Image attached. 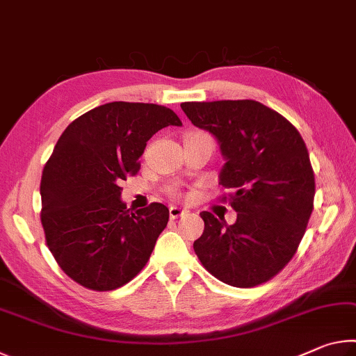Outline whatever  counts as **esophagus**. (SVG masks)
Segmentation results:
<instances>
[{
	"mask_svg": "<svg viewBox=\"0 0 356 356\" xmlns=\"http://www.w3.org/2000/svg\"><path fill=\"white\" fill-rule=\"evenodd\" d=\"M186 213V210H184V209H180V207H177V206H171L170 207V216L172 220H176V218H179V216H182V215H185Z\"/></svg>",
	"mask_w": 356,
	"mask_h": 356,
	"instance_id": "esophagus-1",
	"label": "esophagus"
}]
</instances>
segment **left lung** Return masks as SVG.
I'll return each instance as SVG.
<instances>
[{
    "label": "left lung",
    "mask_w": 356,
    "mask_h": 356,
    "mask_svg": "<svg viewBox=\"0 0 356 356\" xmlns=\"http://www.w3.org/2000/svg\"><path fill=\"white\" fill-rule=\"evenodd\" d=\"M180 106L193 125L218 141L226 160L220 184L234 191L229 204L237 212L234 225L201 212L204 232L193 243L196 256L229 286L267 282L293 257L314 209V171L303 138L286 118L256 100Z\"/></svg>",
    "instance_id": "8db88e82"
}]
</instances>
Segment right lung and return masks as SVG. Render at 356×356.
Returning <instances> with one entry per match:
<instances>
[{
  "label": "right lung",
  "mask_w": 356,
  "mask_h": 356,
  "mask_svg": "<svg viewBox=\"0 0 356 356\" xmlns=\"http://www.w3.org/2000/svg\"><path fill=\"white\" fill-rule=\"evenodd\" d=\"M168 125H182L170 108L111 102L69 124L45 163L40 221L47 246L83 287L114 291L152 254L170 210L152 202L131 212L120 201V182L140 171L147 141Z\"/></svg>",
  "instance_id": "add662e5"
}]
</instances>
